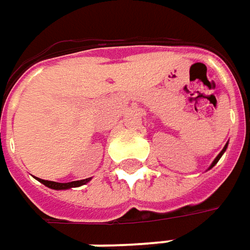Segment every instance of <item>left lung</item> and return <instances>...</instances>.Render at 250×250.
I'll return each mask as SVG.
<instances>
[{
  "label": "left lung",
  "mask_w": 250,
  "mask_h": 250,
  "mask_svg": "<svg viewBox=\"0 0 250 250\" xmlns=\"http://www.w3.org/2000/svg\"><path fill=\"white\" fill-rule=\"evenodd\" d=\"M227 146H229V144H226L225 147H223V149H222V152H220V153H219L218 156H216V159H215V160L212 161V164H210L209 169H210V168H212V167H213V166H215V164H216V163H218L219 160H220V157H222V156H223V153H225V152H226V149H227Z\"/></svg>",
  "instance_id": "1"
}]
</instances>
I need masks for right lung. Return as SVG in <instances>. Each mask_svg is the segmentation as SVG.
<instances>
[{"instance_id":"add662e5","label":"right lung","mask_w":250,"mask_h":250,"mask_svg":"<svg viewBox=\"0 0 250 250\" xmlns=\"http://www.w3.org/2000/svg\"><path fill=\"white\" fill-rule=\"evenodd\" d=\"M38 181L41 183H43L46 188L53 190H67L71 189V188H79L82 185H86L87 182L91 181V178H87V179H82V181H74V182H68V183H59V182H52V181H45V179H40Z\"/></svg>"}]
</instances>
